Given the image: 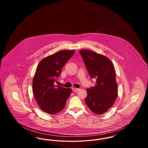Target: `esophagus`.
Listing matches in <instances>:
<instances>
[{
	"mask_svg": "<svg viewBox=\"0 0 148 148\" xmlns=\"http://www.w3.org/2000/svg\"><path fill=\"white\" fill-rule=\"evenodd\" d=\"M72 90H73V92H77L78 90H79V89L76 88H72Z\"/></svg>",
	"mask_w": 148,
	"mask_h": 148,
	"instance_id": "1",
	"label": "esophagus"
}]
</instances>
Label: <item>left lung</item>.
I'll return each instance as SVG.
<instances>
[{"instance_id":"1","label":"left lung","mask_w":148,"mask_h":148,"mask_svg":"<svg viewBox=\"0 0 148 148\" xmlns=\"http://www.w3.org/2000/svg\"><path fill=\"white\" fill-rule=\"evenodd\" d=\"M79 53L90 77L96 79L95 85L86 89L85 102L92 112L103 114L112 106L118 95L114 66L108 58L93 51L80 50Z\"/></svg>"}]
</instances>
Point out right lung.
Returning a JSON list of instances; mask_svg holds the SVG:
<instances>
[{
    "instance_id": "right-lung-1",
    "label": "right lung",
    "mask_w": 148,
    "mask_h": 148,
    "mask_svg": "<svg viewBox=\"0 0 148 148\" xmlns=\"http://www.w3.org/2000/svg\"><path fill=\"white\" fill-rule=\"evenodd\" d=\"M75 50H61L40 62L33 80V92L40 109L49 114L63 109L72 92L71 88L55 86L64 65Z\"/></svg>"
}]
</instances>
